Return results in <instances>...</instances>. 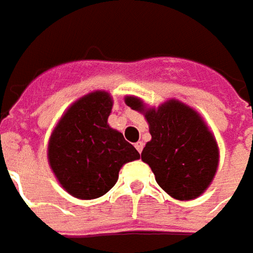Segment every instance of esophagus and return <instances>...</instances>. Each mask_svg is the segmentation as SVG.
<instances>
[{"label":"esophagus","mask_w":253,"mask_h":253,"mask_svg":"<svg viewBox=\"0 0 253 253\" xmlns=\"http://www.w3.org/2000/svg\"><path fill=\"white\" fill-rule=\"evenodd\" d=\"M134 147H136V150H137L139 153H141V150H143V147H144V143H143V141H137V143L134 144Z\"/></svg>","instance_id":"34e87169"}]
</instances>
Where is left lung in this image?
<instances>
[{"instance_id":"obj_1","label":"left lung","mask_w":253,"mask_h":253,"mask_svg":"<svg viewBox=\"0 0 253 253\" xmlns=\"http://www.w3.org/2000/svg\"><path fill=\"white\" fill-rule=\"evenodd\" d=\"M126 104L143 113L149 123L152 140L144 146L141 160L155 173L157 185L177 201L201 196L219 163L215 137L201 116L177 100L146 109L140 98L128 96Z\"/></svg>"}]
</instances>
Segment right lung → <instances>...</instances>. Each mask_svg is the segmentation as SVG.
Instances as JSON below:
<instances>
[{
    "instance_id": "obj_1",
    "label": "right lung",
    "mask_w": 253,
    "mask_h": 253,
    "mask_svg": "<svg viewBox=\"0 0 253 253\" xmlns=\"http://www.w3.org/2000/svg\"><path fill=\"white\" fill-rule=\"evenodd\" d=\"M112 107L107 91L88 93L68 107L51 133L50 168L74 198L103 196L116 185L122 166L140 157L120 131L107 125Z\"/></svg>"
}]
</instances>
